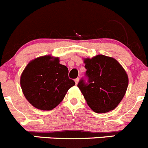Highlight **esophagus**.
<instances>
[{
    "label": "esophagus",
    "instance_id": "obj_1",
    "mask_svg": "<svg viewBox=\"0 0 148 148\" xmlns=\"http://www.w3.org/2000/svg\"><path fill=\"white\" fill-rule=\"evenodd\" d=\"M74 81H75L76 84H78V82H79V78H77V79H76L75 80H74Z\"/></svg>",
    "mask_w": 148,
    "mask_h": 148
}]
</instances>
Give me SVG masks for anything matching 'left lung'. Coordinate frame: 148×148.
Listing matches in <instances>:
<instances>
[{"mask_svg":"<svg viewBox=\"0 0 148 148\" xmlns=\"http://www.w3.org/2000/svg\"><path fill=\"white\" fill-rule=\"evenodd\" d=\"M84 79L77 86L94 112L104 113L113 110L124 97L128 86V77L123 67L112 57L97 55L84 59Z\"/></svg>","mask_w":148,"mask_h":148,"instance_id":"8db88e82","label":"left lung"}]
</instances>
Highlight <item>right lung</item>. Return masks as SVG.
<instances>
[{"label": "right lung", "mask_w": 148, "mask_h": 148, "mask_svg": "<svg viewBox=\"0 0 148 148\" xmlns=\"http://www.w3.org/2000/svg\"><path fill=\"white\" fill-rule=\"evenodd\" d=\"M68 74V68L59 64V58H36L28 63L21 77L25 97L36 108L53 110L63 100L67 91L75 85Z\"/></svg>", "instance_id": "right-lung-1"}]
</instances>
